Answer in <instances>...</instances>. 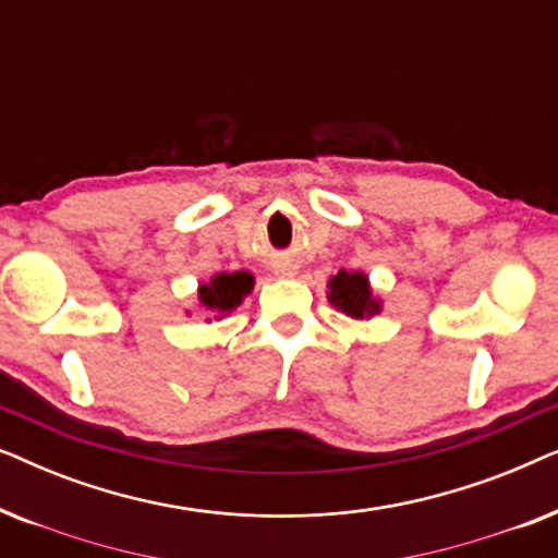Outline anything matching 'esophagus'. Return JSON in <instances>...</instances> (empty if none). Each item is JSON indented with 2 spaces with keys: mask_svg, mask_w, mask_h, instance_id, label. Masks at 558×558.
<instances>
[{
  "mask_svg": "<svg viewBox=\"0 0 558 558\" xmlns=\"http://www.w3.org/2000/svg\"><path fill=\"white\" fill-rule=\"evenodd\" d=\"M274 274H279V277H294L296 266L292 262H279L274 264Z\"/></svg>",
  "mask_w": 558,
  "mask_h": 558,
  "instance_id": "obj_1",
  "label": "esophagus"
}]
</instances>
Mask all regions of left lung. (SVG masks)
Returning a JSON list of instances; mask_svg holds the SVG:
<instances>
[{
	"instance_id": "8db88e82",
	"label": "left lung",
	"mask_w": 558,
	"mask_h": 558,
	"mask_svg": "<svg viewBox=\"0 0 558 558\" xmlns=\"http://www.w3.org/2000/svg\"><path fill=\"white\" fill-rule=\"evenodd\" d=\"M327 287H330L327 300H330L340 312H345L348 317L363 319L380 312V302L371 292V281L361 271L340 269Z\"/></svg>"
}]
</instances>
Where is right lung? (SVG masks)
Here are the masks:
<instances>
[{"instance_id": "obj_1", "label": "right lung", "mask_w": 558, "mask_h": 558, "mask_svg": "<svg viewBox=\"0 0 558 558\" xmlns=\"http://www.w3.org/2000/svg\"><path fill=\"white\" fill-rule=\"evenodd\" d=\"M251 289H254V277L248 271H220L213 277L208 284L197 289V302L203 304L210 315L223 317L228 312L239 307Z\"/></svg>"}]
</instances>
